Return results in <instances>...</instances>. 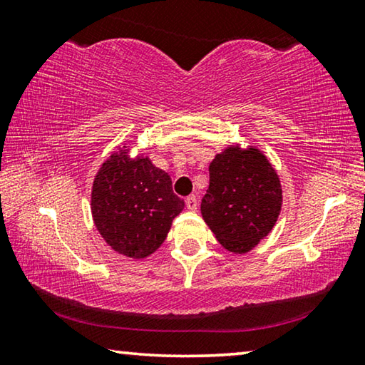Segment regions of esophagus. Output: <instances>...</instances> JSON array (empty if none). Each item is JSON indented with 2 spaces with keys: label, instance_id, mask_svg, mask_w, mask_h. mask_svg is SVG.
I'll list each match as a JSON object with an SVG mask.
<instances>
[{
  "label": "esophagus",
  "instance_id": "34e87169",
  "mask_svg": "<svg viewBox=\"0 0 365 365\" xmlns=\"http://www.w3.org/2000/svg\"><path fill=\"white\" fill-rule=\"evenodd\" d=\"M185 205H187V209H190V211H196V209H197V197L195 195H190L187 200H185Z\"/></svg>",
  "mask_w": 365,
  "mask_h": 365
}]
</instances>
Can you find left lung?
<instances>
[{
    "instance_id": "obj_1",
    "label": "left lung",
    "mask_w": 365,
    "mask_h": 365,
    "mask_svg": "<svg viewBox=\"0 0 365 365\" xmlns=\"http://www.w3.org/2000/svg\"><path fill=\"white\" fill-rule=\"evenodd\" d=\"M282 187L277 172L256 148L232 146L209 165L201 214L215 238L232 252H248L279 219Z\"/></svg>"
}]
</instances>
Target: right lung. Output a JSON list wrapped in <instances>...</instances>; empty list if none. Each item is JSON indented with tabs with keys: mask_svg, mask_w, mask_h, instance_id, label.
I'll use <instances>...</instances> for the list:
<instances>
[{
	"mask_svg": "<svg viewBox=\"0 0 365 365\" xmlns=\"http://www.w3.org/2000/svg\"><path fill=\"white\" fill-rule=\"evenodd\" d=\"M183 200L172 190L170 177L146 158L115 153L98 172L91 193V214L106 243L123 256H150L164 243Z\"/></svg>",
	"mask_w": 365,
	"mask_h": 365,
	"instance_id": "1",
	"label": "right lung"
}]
</instances>
